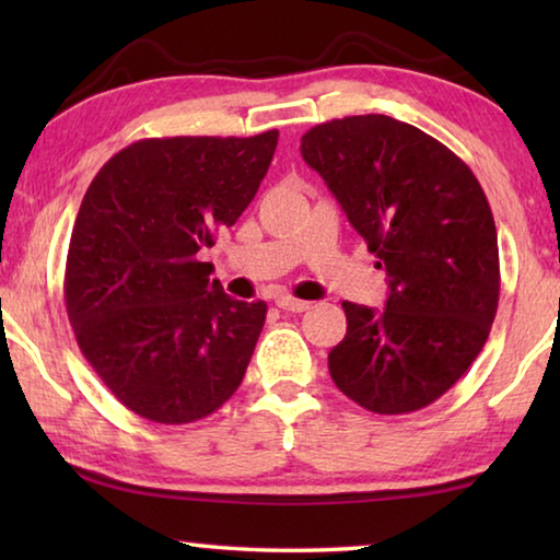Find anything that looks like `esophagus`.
Wrapping results in <instances>:
<instances>
[{
	"mask_svg": "<svg viewBox=\"0 0 560 560\" xmlns=\"http://www.w3.org/2000/svg\"><path fill=\"white\" fill-rule=\"evenodd\" d=\"M277 306L283 308V311H291V314H301V311H306L311 303L308 301H299V299L287 296V293H283V296H277Z\"/></svg>",
	"mask_w": 560,
	"mask_h": 560,
	"instance_id": "34e87169",
	"label": "esophagus"
}]
</instances>
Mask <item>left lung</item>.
Listing matches in <instances>:
<instances>
[{"instance_id":"obj_1","label":"left lung","mask_w":560,"mask_h":560,"mask_svg":"<svg viewBox=\"0 0 560 560\" xmlns=\"http://www.w3.org/2000/svg\"><path fill=\"white\" fill-rule=\"evenodd\" d=\"M301 155L390 289L383 311L343 301L348 330L328 353L330 377L377 415L428 407L467 373L497 316L499 244L485 189L447 145L377 113L311 128Z\"/></svg>"}]
</instances>
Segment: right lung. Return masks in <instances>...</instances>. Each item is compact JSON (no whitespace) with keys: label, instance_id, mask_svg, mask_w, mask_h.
Returning <instances> with one entry per match:
<instances>
[{"label":"right lung","instance_id":"obj_1","mask_svg":"<svg viewBox=\"0 0 560 560\" xmlns=\"http://www.w3.org/2000/svg\"><path fill=\"white\" fill-rule=\"evenodd\" d=\"M277 140L279 130L138 140L83 195L66 311L93 371L150 422L200 420L242 383L267 303L226 296L197 254L249 207Z\"/></svg>","mask_w":560,"mask_h":560}]
</instances>
